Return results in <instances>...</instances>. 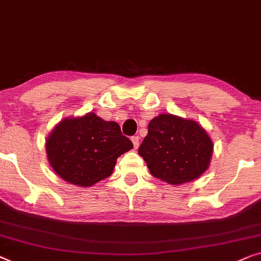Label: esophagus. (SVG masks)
Returning a JSON list of instances; mask_svg holds the SVG:
<instances>
[{
    "label": "esophagus",
    "instance_id": "1",
    "mask_svg": "<svg viewBox=\"0 0 261 261\" xmlns=\"http://www.w3.org/2000/svg\"><path fill=\"white\" fill-rule=\"evenodd\" d=\"M132 142H133L134 148L137 149L138 147H139V137H133V138H132Z\"/></svg>",
    "mask_w": 261,
    "mask_h": 261
}]
</instances>
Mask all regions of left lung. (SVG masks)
Here are the masks:
<instances>
[{
	"label": "left lung",
	"mask_w": 261,
	"mask_h": 261,
	"mask_svg": "<svg viewBox=\"0 0 261 261\" xmlns=\"http://www.w3.org/2000/svg\"><path fill=\"white\" fill-rule=\"evenodd\" d=\"M212 153V139L198 122L173 114H160L150 120L148 134L139 148L150 174L169 185L201 176L208 168Z\"/></svg>",
	"instance_id": "1"
}]
</instances>
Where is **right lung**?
<instances>
[{"instance_id": "obj_1", "label": "right lung", "mask_w": 261, "mask_h": 261, "mask_svg": "<svg viewBox=\"0 0 261 261\" xmlns=\"http://www.w3.org/2000/svg\"><path fill=\"white\" fill-rule=\"evenodd\" d=\"M133 148L114 121H105L90 112L65 118L46 140L49 165L71 185L90 187L113 173L116 159Z\"/></svg>"}]
</instances>
